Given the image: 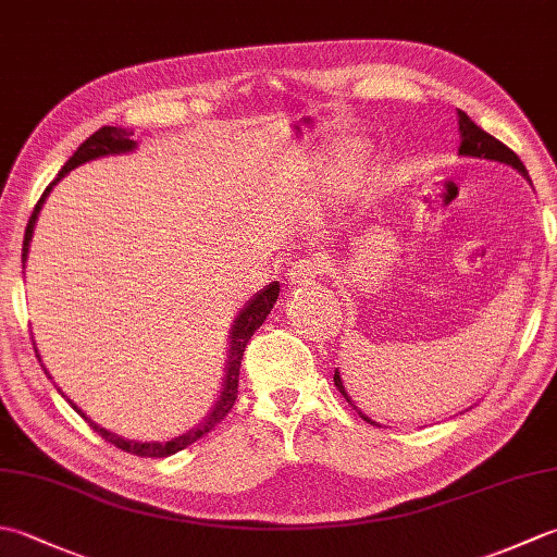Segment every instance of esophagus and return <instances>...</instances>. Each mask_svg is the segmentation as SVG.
<instances>
[{
  "label": "esophagus",
  "instance_id": "obj_1",
  "mask_svg": "<svg viewBox=\"0 0 557 557\" xmlns=\"http://www.w3.org/2000/svg\"><path fill=\"white\" fill-rule=\"evenodd\" d=\"M323 263L318 258H301L287 270V280L292 287H309L315 285V280L321 277Z\"/></svg>",
  "mask_w": 557,
  "mask_h": 557
}]
</instances>
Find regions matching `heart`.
I'll return each instance as SVG.
<instances>
[{
  "label": "heart",
  "instance_id": "obj_1",
  "mask_svg": "<svg viewBox=\"0 0 557 557\" xmlns=\"http://www.w3.org/2000/svg\"><path fill=\"white\" fill-rule=\"evenodd\" d=\"M351 158H357V156H354V150H345V152H342V160H351Z\"/></svg>",
  "mask_w": 557,
  "mask_h": 557
}]
</instances>
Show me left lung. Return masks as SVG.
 <instances>
[{
	"label": "left lung",
	"mask_w": 557,
	"mask_h": 557,
	"mask_svg": "<svg viewBox=\"0 0 557 557\" xmlns=\"http://www.w3.org/2000/svg\"><path fill=\"white\" fill-rule=\"evenodd\" d=\"M457 116H459V136H461L459 156H467V158H483V160H495V162H505V164H510V168H515L517 172H522V174L527 176V180H529V174H527V168L522 164V160H519L510 148H507L505 144H500L498 138H493L491 134L483 132L481 126H476L474 122H471L469 116H467V112L457 110ZM333 381H335V385H337L339 393L345 395V399L349 401V405L359 411V417H361L363 421H369V423H373V425H381V423L371 421V419L366 417V413H363L357 405H354L351 397L347 395L345 385H342L339 371H335V377H333Z\"/></svg>",
	"instance_id": "8db88e82"
}]
</instances>
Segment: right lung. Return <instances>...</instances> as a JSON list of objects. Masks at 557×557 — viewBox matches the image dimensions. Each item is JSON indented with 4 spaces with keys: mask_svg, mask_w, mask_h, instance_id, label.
<instances>
[{
    "mask_svg": "<svg viewBox=\"0 0 557 557\" xmlns=\"http://www.w3.org/2000/svg\"><path fill=\"white\" fill-rule=\"evenodd\" d=\"M132 136H134V132H128V128H122V126H102V128H98V132L92 134L90 138L83 140V144L78 146V150L74 152V156H71V158L66 160V164H64L62 170H59L57 180L45 188V194L40 196L38 206H35V210H33V215H30V220H28V227H26V236H23V253H21L23 263H26V258H28V246H30V239H33L35 220H38V212H40V208H42V203H45V198L50 196L52 186H54L59 180H62L64 174H69L71 170H76L78 164H83V162H90V160L104 158V156H122V152L136 150V140H132ZM277 297H280V282H272V285H268L265 289H260V292L256 294V297H253L251 301H248V304L244 306V309L239 311V315H236V321H234V325H232V333H230L227 369H224V381H222L224 385H222L220 399L215 401V407H212V411L203 419V423H198L196 429H191V431L180 435V437H174V441H168V443H138V441H126V437L116 435V433H112V431H108V429H102V425H98L96 421H90V419L86 417V413H83L71 399H69V405L74 407V409L81 413V417L90 423L92 431L100 433V435L104 437V441L112 443L114 447L124 449V453H132V455H138V457H170V455H174V453H180V449H184V447H188L191 443H196L198 437H203L206 433H210V431L215 429V425L232 411L234 401H236V393H239V366H242V359H244V349H246V345H248V339L253 337L256 330H258L260 325H263V321L268 318L272 306H275ZM35 351H38V349H35ZM38 361H40V354H38ZM42 371L47 373L45 366H42ZM47 375H50V373H47ZM59 393H62V389H59ZM62 395H64V393H62Z\"/></svg>",
    "mask_w": 557,
    "mask_h": 557,
    "instance_id": "1",
    "label": "right lung"
}]
</instances>
